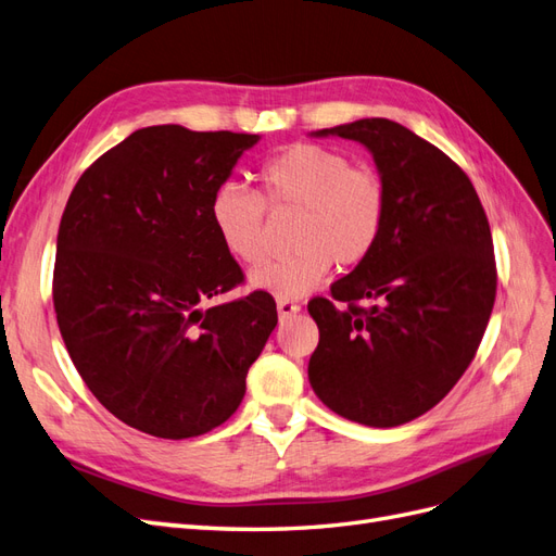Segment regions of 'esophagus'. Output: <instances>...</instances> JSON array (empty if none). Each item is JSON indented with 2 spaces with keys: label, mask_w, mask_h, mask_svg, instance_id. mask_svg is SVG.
<instances>
[{
  "label": "esophagus",
  "mask_w": 556,
  "mask_h": 556,
  "mask_svg": "<svg viewBox=\"0 0 556 556\" xmlns=\"http://www.w3.org/2000/svg\"><path fill=\"white\" fill-rule=\"evenodd\" d=\"M277 312H279V319H291V316H295L300 312V305L295 303V300H279Z\"/></svg>",
  "instance_id": "1"
}]
</instances>
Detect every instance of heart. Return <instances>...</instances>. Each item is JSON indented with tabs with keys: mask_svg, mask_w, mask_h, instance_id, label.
I'll list each match as a JSON object with an SVG mask.
<instances>
[{
	"mask_svg": "<svg viewBox=\"0 0 556 556\" xmlns=\"http://www.w3.org/2000/svg\"><path fill=\"white\" fill-rule=\"evenodd\" d=\"M261 195L240 184L220 186L210 204L220 244L240 263L263 258L265 204L300 210L289 258L267 261L249 275L253 289L300 298L319 287L332 263L366 261L387 218V188L377 172L356 167L340 151L295 144L261 167Z\"/></svg>",
	"mask_w": 556,
	"mask_h": 556,
	"instance_id": "heart-1",
	"label": "heart"
}]
</instances>
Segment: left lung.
<instances>
[{
  "label": "left lung",
  "instance_id": "1",
  "mask_svg": "<svg viewBox=\"0 0 556 556\" xmlns=\"http://www.w3.org/2000/svg\"><path fill=\"white\" fill-rule=\"evenodd\" d=\"M358 141L387 188L366 261L307 305L319 326L309 384L336 415L372 428L421 417L462 379L496 300L489 220L466 172L389 118L309 132ZM368 299L370 308H358Z\"/></svg>",
  "mask_w": 556,
  "mask_h": 556
}]
</instances>
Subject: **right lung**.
<instances>
[{
	"label": "right lung",
	"mask_w": 556,
	"mask_h": 556,
	"mask_svg": "<svg viewBox=\"0 0 556 556\" xmlns=\"http://www.w3.org/2000/svg\"><path fill=\"white\" fill-rule=\"evenodd\" d=\"M258 139L151 125L67 200L53 273L62 340L94 399L141 433L184 440L228 421L277 326L265 291L202 309L244 279L210 204Z\"/></svg>",
	"instance_id": "add662e5"
}]
</instances>
